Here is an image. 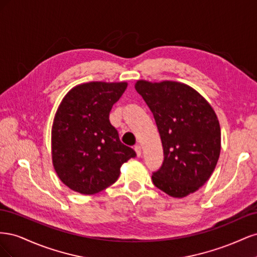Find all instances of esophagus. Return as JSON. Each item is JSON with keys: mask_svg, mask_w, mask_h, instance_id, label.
I'll return each mask as SVG.
<instances>
[{"mask_svg": "<svg viewBox=\"0 0 257 257\" xmlns=\"http://www.w3.org/2000/svg\"><path fill=\"white\" fill-rule=\"evenodd\" d=\"M134 149H135V151H136L137 157H141V155H142V147L139 146V145H136V146L134 147Z\"/></svg>", "mask_w": 257, "mask_h": 257, "instance_id": "obj_1", "label": "esophagus"}]
</instances>
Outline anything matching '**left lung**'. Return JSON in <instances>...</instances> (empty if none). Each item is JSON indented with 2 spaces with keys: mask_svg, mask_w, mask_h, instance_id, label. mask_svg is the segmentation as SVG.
<instances>
[{
  "mask_svg": "<svg viewBox=\"0 0 257 257\" xmlns=\"http://www.w3.org/2000/svg\"><path fill=\"white\" fill-rule=\"evenodd\" d=\"M142 95L157 122L164 150L153 184L169 196L184 197L203 186L221 151V130L212 107L199 93L180 82L139 80Z\"/></svg>",
  "mask_w": 257,
  "mask_h": 257,
  "instance_id": "obj_1",
  "label": "left lung"
}]
</instances>
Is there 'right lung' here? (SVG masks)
Here are the masks:
<instances>
[{
  "instance_id": "obj_1",
  "label": "right lung",
  "mask_w": 257,
  "mask_h": 257,
  "mask_svg": "<svg viewBox=\"0 0 257 257\" xmlns=\"http://www.w3.org/2000/svg\"><path fill=\"white\" fill-rule=\"evenodd\" d=\"M126 82H89L73 88L60 104L51 132L52 161L61 181L84 195L105 190L136 157L109 121Z\"/></svg>"
}]
</instances>
